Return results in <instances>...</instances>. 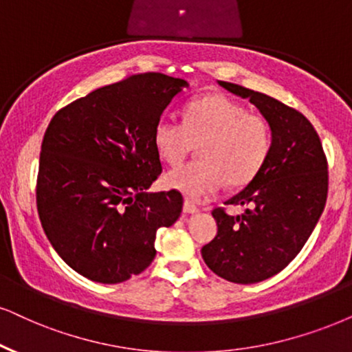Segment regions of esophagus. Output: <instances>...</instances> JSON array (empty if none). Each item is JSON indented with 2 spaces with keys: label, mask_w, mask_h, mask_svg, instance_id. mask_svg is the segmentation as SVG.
<instances>
[{
  "label": "esophagus",
  "mask_w": 352,
  "mask_h": 352,
  "mask_svg": "<svg viewBox=\"0 0 352 352\" xmlns=\"http://www.w3.org/2000/svg\"><path fill=\"white\" fill-rule=\"evenodd\" d=\"M184 212H186V214H195V212H198V206L193 201H190V199H185Z\"/></svg>",
  "instance_id": "1"
}]
</instances>
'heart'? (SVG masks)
Here are the masks:
<instances>
[{"mask_svg":"<svg viewBox=\"0 0 352 352\" xmlns=\"http://www.w3.org/2000/svg\"><path fill=\"white\" fill-rule=\"evenodd\" d=\"M153 143L168 166H179L199 146V161L185 164L166 175L168 188L191 199L219 191L226 182L240 186L260 172L271 151V128L263 115L247 112L237 100L212 94L190 102L184 120L162 115L154 124Z\"/></svg>","mask_w":352,"mask_h":352,"instance_id":"heart-1","label":"heart"}]
</instances>
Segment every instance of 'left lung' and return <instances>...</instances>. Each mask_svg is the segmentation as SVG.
<instances>
[{"instance_id":"1","label":"left lung","mask_w":352,"mask_h":352,"mask_svg":"<svg viewBox=\"0 0 352 352\" xmlns=\"http://www.w3.org/2000/svg\"><path fill=\"white\" fill-rule=\"evenodd\" d=\"M219 84L268 120L271 151L250 184L226 201L245 212L212 209L217 235L201 255L221 278L253 284L283 271L305 245L327 203L328 162L317 131L300 112L239 84Z\"/></svg>"}]
</instances>
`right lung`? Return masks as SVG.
I'll return each mask as SVG.
<instances>
[{"label":"right lung","mask_w":352,"mask_h":352,"mask_svg":"<svg viewBox=\"0 0 352 352\" xmlns=\"http://www.w3.org/2000/svg\"><path fill=\"white\" fill-rule=\"evenodd\" d=\"M188 86L162 73L133 74L53 115L43 135L37 211L58 255L84 278L117 284L155 256V234L179 219L177 190L148 193L162 164L154 124Z\"/></svg>","instance_id":"1"}]
</instances>
